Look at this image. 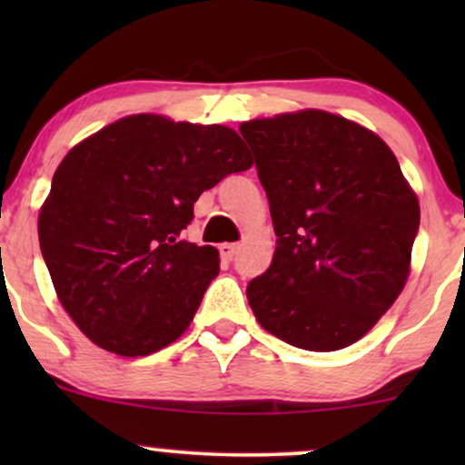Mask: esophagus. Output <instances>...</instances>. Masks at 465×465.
<instances>
[{
  "label": "esophagus",
  "mask_w": 465,
  "mask_h": 465,
  "mask_svg": "<svg viewBox=\"0 0 465 465\" xmlns=\"http://www.w3.org/2000/svg\"><path fill=\"white\" fill-rule=\"evenodd\" d=\"M218 251H221V255L225 260H233V255H236V251H238V244L236 242H223L221 247H218Z\"/></svg>",
  "instance_id": "34e87169"
}]
</instances>
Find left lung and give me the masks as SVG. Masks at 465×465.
<instances>
[{"label":"left lung","instance_id":"obj_1","mask_svg":"<svg viewBox=\"0 0 465 465\" xmlns=\"http://www.w3.org/2000/svg\"><path fill=\"white\" fill-rule=\"evenodd\" d=\"M277 236L273 262L247 286L260 325L311 351L359 341L409 277L420 203L376 133L328 111L240 124Z\"/></svg>","mask_w":465,"mask_h":465}]
</instances>
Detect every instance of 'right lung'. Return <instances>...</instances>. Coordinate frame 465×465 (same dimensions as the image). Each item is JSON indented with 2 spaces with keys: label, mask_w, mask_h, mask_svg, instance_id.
I'll return each mask as SVG.
<instances>
[{
  "label": "right lung",
  "mask_w": 465,
  "mask_h": 465,
  "mask_svg": "<svg viewBox=\"0 0 465 465\" xmlns=\"http://www.w3.org/2000/svg\"><path fill=\"white\" fill-rule=\"evenodd\" d=\"M251 163L233 129L153 114L74 146L41 207L39 242L80 332L129 359L177 341L218 275V251L181 232L203 192Z\"/></svg>",
  "instance_id": "add662e5"
}]
</instances>
